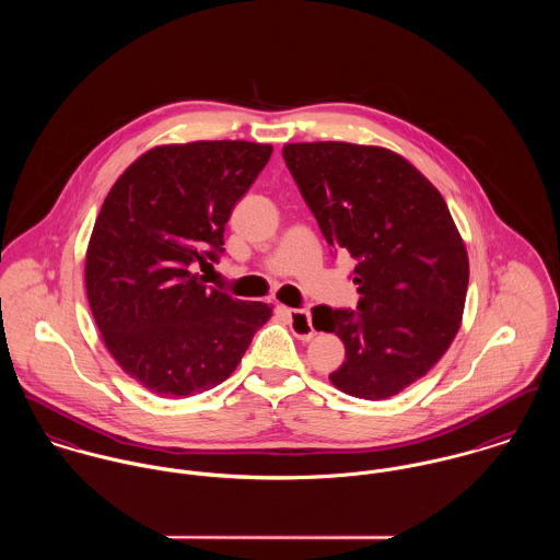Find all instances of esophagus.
Returning a JSON list of instances; mask_svg holds the SVG:
<instances>
[{
  "label": "esophagus",
  "mask_w": 560,
  "mask_h": 560,
  "mask_svg": "<svg viewBox=\"0 0 560 560\" xmlns=\"http://www.w3.org/2000/svg\"><path fill=\"white\" fill-rule=\"evenodd\" d=\"M287 315L291 317V327L293 334L302 340H311L315 336V327H313V315L311 311H298V308H287Z\"/></svg>",
  "instance_id": "1"
}]
</instances>
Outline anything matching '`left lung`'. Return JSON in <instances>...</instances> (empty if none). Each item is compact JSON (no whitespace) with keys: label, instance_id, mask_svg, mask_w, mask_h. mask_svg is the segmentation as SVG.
Returning <instances> with one entry per match:
<instances>
[{"label":"left lung","instance_id":"left-lung-1","mask_svg":"<svg viewBox=\"0 0 560 560\" xmlns=\"http://www.w3.org/2000/svg\"><path fill=\"white\" fill-rule=\"evenodd\" d=\"M282 158L323 237L358 260V313L313 311L317 329L345 345L329 382L358 399H390L438 364L462 327L466 243L433 183L388 149L300 142Z\"/></svg>","mask_w":560,"mask_h":560}]
</instances>
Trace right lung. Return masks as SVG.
I'll list each match as a JSON object with an SVG mask.
<instances>
[{"instance_id": "obj_1", "label": "right lung", "mask_w": 560, "mask_h": 560, "mask_svg": "<svg viewBox=\"0 0 560 560\" xmlns=\"http://www.w3.org/2000/svg\"><path fill=\"white\" fill-rule=\"evenodd\" d=\"M243 140L163 144L112 185L85 252V295L118 366L161 399L233 375L271 317L262 302L209 289L191 265L224 252V226L271 158Z\"/></svg>"}]
</instances>
